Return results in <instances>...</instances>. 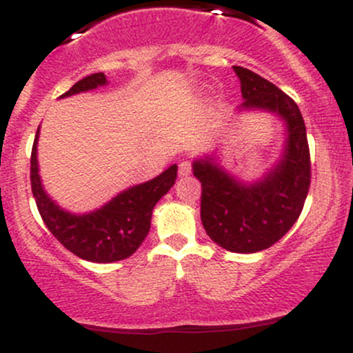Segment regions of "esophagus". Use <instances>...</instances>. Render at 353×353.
Segmentation results:
<instances>
[{
	"instance_id": "obj_1",
	"label": "esophagus",
	"mask_w": 353,
	"mask_h": 353,
	"mask_svg": "<svg viewBox=\"0 0 353 353\" xmlns=\"http://www.w3.org/2000/svg\"><path fill=\"white\" fill-rule=\"evenodd\" d=\"M192 172V164L189 161H182L179 164V176H189Z\"/></svg>"
}]
</instances>
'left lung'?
Segmentation results:
<instances>
[{
	"instance_id": "left-lung-1",
	"label": "left lung",
	"mask_w": 353,
	"mask_h": 353,
	"mask_svg": "<svg viewBox=\"0 0 353 353\" xmlns=\"http://www.w3.org/2000/svg\"><path fill=\"white\" fill-rule=\"evenodd\" d=\"M234 71L245 99L241 108L275 112L285 123L281 163L250 185L229 176L212 157L194 161L192 169L202 185L201 221L208 236L230 252L252 254L281 241L301 216L310 188V151L295 101L250 70Z\"/></svg>"
}]
</instances>
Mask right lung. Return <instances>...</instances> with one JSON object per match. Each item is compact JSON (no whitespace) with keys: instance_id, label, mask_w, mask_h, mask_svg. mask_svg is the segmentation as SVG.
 <instances>
[{"instance_id":"right-lung-1","label":"right lung","mask_w":353,"mask_h":353,"mask_svg":"<svg viewBox=\"0 0 353 353\" xmlns=\"http://www.w3.org/2000/svg\"><path fill=\"white\" fill-rule=\"evenodd\" d=\"M106 83L104 72H96L78 81L61 98L104 86ZM38 136L39 129L31 151V190L43 222L52 236L70 252L89 262L108 264L134 254L151 229L154 205L176 182L177 165H171L144 184L129 188L94 212L76 216L61 209L44 192L36 159Z\"/></svg>"}]
</instances>
